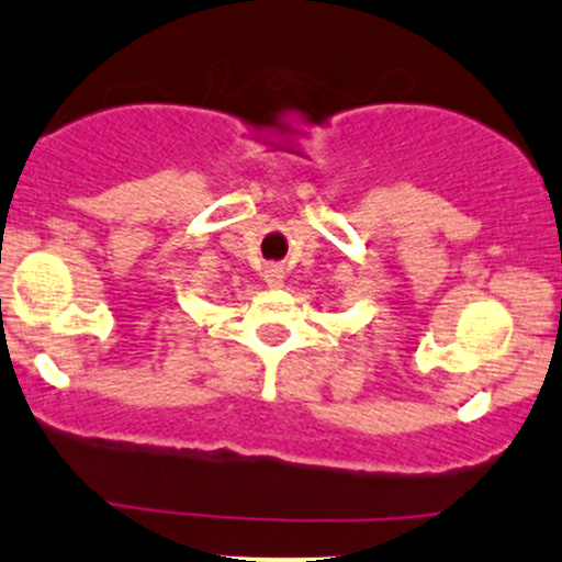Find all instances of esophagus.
I'll list each match as a JSON object with an SVG mask.
<instances>
[{"instance_id": "1", "label": "esophagus", "mask_w": 562, "mask_h": 562, "mask_svg": "<svg viewBox=\"0 0 562 562\" xmlns=\"http://www.w3.org/2000/svg\"><path fill=\"white\" fill-rule=\"evenodd\" d=\"M265 283H268V286H281L283 270L279 268V265H270V268L265 270Z\"/></svg>"}]
</instances>
